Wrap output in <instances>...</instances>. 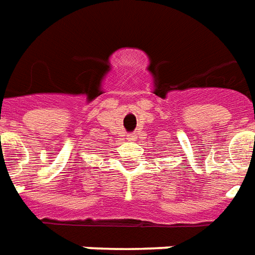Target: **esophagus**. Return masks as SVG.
Instances as JSON below:
<instances>
[{
  "instance_id": "34e87169",
  "label": "esophagus",
  "mask_w": 255,
  "mask_h": 255,
  "mask_svg": "<svg viewBox=\"0 0 255 255\" xmlns=\"http://www.w3.org/2000/svg\"><path fill=\"white\" fill-rule=\"evenodd\" d=\"M126 140H128V141H134V140H136V136H134V134H126Z\"/></svg>"
}]
</instances>
